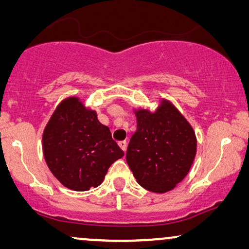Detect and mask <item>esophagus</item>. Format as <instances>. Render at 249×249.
I'll list each match as a JSON object with an SVG mask.
<instances>
[{
  "label": "esophagus",
  "instance_id": "esophagus-1",
  "mask_svg": "<svg viewBox=\"0 0 249 249\" xmlns=\"http://www.w3.org/2000/svg\"><path fill=\"white\" fill-rule=\"evenodd\" d=\"M119 146H120V148L122 149V151L125 152L127 151V142H119Z\"/></svg>",
  "mask_w": 249,
  "mask_h": 249
}]
</instances>
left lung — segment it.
Masks as SVG:
<instances>
[{
  "mask_svg": "<svg viewBox=\"0 0 249 249\" xmlns=\"http://www.w3.org/2000/svg\"><path fill=\"white\" fill-rule=\"evenodd\" d=\"M137 130L125 160L137 182L153 193H166L189 172L196 155V136L183 115L163 100L155 112L136 111Z\"/></svg>",
  "mask_w": 249,
  "mask_h": 249,
  "instance_id": "obj_1",
  "label": "left lung"
}]
</instances>
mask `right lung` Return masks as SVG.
Here are the masks:
<instances>
[{
    "label": "right lung",
    "instance_id": "right-lung-1",
    "mask_svg": "<svg viewBox=\"0 0 249 249\" xmlns=\"http://www.w3.org/2000/svg\"><path fill=\"white\" fill-rule=\"evenodd\" d=\"M43 153L53 176L76 192L100 186L112 163L124 156L110 129L77 97L54 111L43 134Z\"/></svg>",
    "mask_w": 249,
    "mask_h": 249
}]
</instances>
